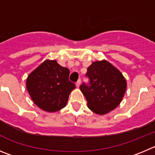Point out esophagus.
Returning <instances> with one entry per match:
<instances>
[{
  "instance_id": "1",
  "label": "esophagus",
  "mask_w": 155,
  "mask_h": 155,
  "mask_svg": "<svg viewBox=\"0 0 155 155\" xmlns=\"http://www.w3.org/2000/svg\"><path fill=\"white\" fill-rule=\"evenodd\" d=\"M80 84H81V80H80V79H79V80H78L77 82L76 83V86H77V87H79V86H80Z\"/></svg>"
}]
</instances>
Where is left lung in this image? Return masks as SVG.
<instances>
[{
  "mask_svg": "<svg viewBox=\"0 0 155 155\" xmlns=\"http://www.w3.org/2000/svg\"><path fill=\"white\" fill-rule=\"evenodd\" d=\"M89 83L79 86L88 107L97 114H105L120 104L127 88L121 72L107 61H97L88 67Z\"/></svg>",
  "mask_w": 155,
  "mask_h": 155,
  "instance_id": "obj_1",
  "label": "left lung"
}]
</instances>
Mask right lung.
Segmentation results:
<instances>
[{"label":"right lung","instance_id":"add662e5","mask_svg":"<svg viewBox=\"0 0 155 155\" xmlns=\"http://www.w3.org/2000/svg\"><path fill=\"white\" fill-rule=\"evenodd\" d=\"M69 70L55 60L45 61L27 79V90L31 100L41 110L58 111L66 105L69 93L76 85L69 79Z\"/></svg>","mask_w":155,"mask_h":155}]
</instances>
